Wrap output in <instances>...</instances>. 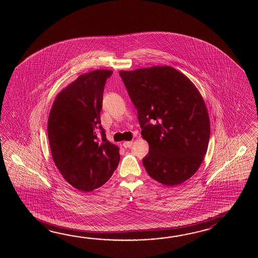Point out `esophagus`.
<instances>
[{
    "label": "esophagus",
    "mask_w": 258,
    "mask_h": 258,
    "mask_svg": "<svg viewBox=\"0 0 258 258\" xmlns=\"http://www.w3.org/2000/svg\"><path fill=\"white\" fill-rule=\"evenodd\" d=\"M133 144H134L133 141H125V142H123L122 146L125 148H131L132 146H133Z\"/></svg>",
    "instance_id": "esophagus-1"
}]
</instances>
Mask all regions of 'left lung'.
Masks as SVG:
<instances>
[{"label": "left lung", "instance_id": "left-lung-1", "mask_svg": "<svg viewBox=\"0 0 258 258\" xmlns=\"http://www.w3.org/2000/svg\"><path fill=\"white\" fill-rule=\"evenodd\" d=\"M120 76L137 109L142 138L149 145L143 159L148 175L166 186L187 181L209 147L210 121L202 95L171 66L121 70Z\"/></svg>", "mask_w": 258, "mask_h": 258}]
</instances>
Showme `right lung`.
I'll return each mask as SVG.
<instances>
[{"label": "right lung", "mask_w": 258, "mask_h": 258, "mask_svg": "<svg viewBox=\"0 0 258 258\" xmlns=\"http://www.w3.org/2000/svg\"><path fill=\"white\" fill-rule=\"evenodd\" d=\"M111 70L81 75L56 96L48 119L51 157L72 186L91 192L110 179L120 161L119 148L100 125L103 90ZM102 130V141L96 137Z\"/></svg>", "instance_id": "right-lung-1"}]
</instances>
